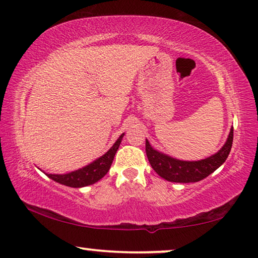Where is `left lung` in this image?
<instances>
[{
	"mask_svg": "<svg viewBox=\"0 0 258 258\" xmlns=\"http://www.w3.org/2000/svg\"><path fill=\"white\" fill-rule=\"evenodd\" d=\"M234 128H230L229 137L223 147L212 157L199 161H182L155 151L146 139V154L148 161L158 175L170 182H198L203 180L227 160L233 146Z\"/></svg>",
	"mask_w": 258,
	"mask_h": 258,
	"instance_id": "obj_1",
	"label": "left lung"
}]
</instances>
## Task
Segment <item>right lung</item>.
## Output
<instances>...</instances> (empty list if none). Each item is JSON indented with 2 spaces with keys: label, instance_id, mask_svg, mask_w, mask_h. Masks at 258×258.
Returning a JSON list of instances; mask_svg holds the SVG:
<instances>
[{
  "label": "right lung",
  "instance_id": "add662e5",
  "mask_svg": "<svg viewBox=\"0 0 258 258\" xmlns=\"http://www.w3.org/2000/svg\"><path fill=\"white\" fill-rule=\"evenodd\" d=\"M122 137H124V133L118 138V140L115 141L113 146L103 157L97 159L92 164L68 174H46V175L50 179L56 181V182L61 183L68 187L79 188L89 186V184H93L97 181H99L101 177L105 176V174L108 172V169H110L112 165V161L114 159V155L119 148V145L121 143Z\"/></svg>",
  "mask_w": 258,
  "mask_h": 258
}]
</instances>
